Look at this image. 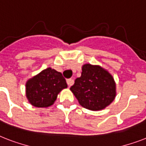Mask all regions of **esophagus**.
<instances>
[{"label":"esophagus","instance_id":"esophagus-1","mask_svg":"<svg viewBox=\"0 0 146 146\" xmlns=\"http://www.w3.org/2000/svg\"><path fill=\"white\" fill-rule=\"evenodd\" d=\"M73 82H74V81H73V79H68V80H66V83H67L69 87H70L73 84Z\"/></svg>","mask_w":146,"mask_h":146}]
</instances>
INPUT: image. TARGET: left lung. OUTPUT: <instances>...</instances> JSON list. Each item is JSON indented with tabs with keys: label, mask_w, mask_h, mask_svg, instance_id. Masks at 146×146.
<instances>
[{
	"label": "left lung",
	"mask_w": 146,
	"mask_h": 146,
	"mask_svg": "<svg viewBox=\"0 0 146 146\" xmlns=\"http://www.w3.org/2000/svg\"><path fill=\"white\" fill-rule=\"evenodd\" d=\"M71 92L82 107L91 111H100L108 106L116 96L113 76L98 65L84 64L81 76L76 79Z\"/></svg>",
	"instance_id": "obj_1"
}]
</instances>
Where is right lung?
<instances>
[{
  "instance_id": "obj_1",
  "label": "right lung",
  "mask_w": 146,
  "mask_h": 146,
  "mask_svg": "<svg viewBox=\"0 0 146 146\" xmlns=\"http://www.w3.org/2000/svg\"><path fill=\"white\" fill-rule=\"evenodd\" d=\"M66 88L67 84L62 73L48 67L26 82V98L33 106L47 108L54 103L60 92Z\"/></svg>"
}]
</instances>
